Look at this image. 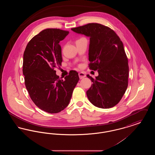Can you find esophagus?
Listing matches in <instances>:
<instances>
[{
    "instance_id": "obj_1",
    "label": "esophagus",
    "mask_w": 155,
    "mask_h": 155,
    "mask_svg": "<svg viewBox=\"0 0 155 155\" xmlns=\"http://www.w3.org/2000/svg\"><path fill=\"white\" fill-rule=\"evenodd\" d=\"M78 75H79V77H80V79H82V78H84V77H86V75L84 74V73H78Z\"/></svg>"
}]
</instances>
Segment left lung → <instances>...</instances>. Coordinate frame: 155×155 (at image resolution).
Returning <instances> with one entry per match:
<instances>
[{
  "mask_svg": "<svg viewBox=\"0 0 155 155\" xmlns=\"http://www.w3.org/2000/svg\"><path fill=\"white\" fill-rule=\"evenodd\" d=\"M89 37V67L97 70L98 76L87 91L89 101L96 107L109 109L116 106L128 87L129 67L124 46L118 35L109 27L89 23L71 28Z\"/></svg>",
  "mask_w": 155,
  "mask_h": 155,
  "instance_id": "8db88e82",
  "label": "left lung"
}]
</instances>
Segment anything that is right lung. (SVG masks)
<instances>
[{"mask_svg":"<svg viewBox=\"0 0 155 155\" xmlns=\"http://www.w3.org/2000/svg\"><path fill=\"white\" fill-rule=\"evenodd\" d=\"M68 33L57 28L43 30L30 40L24 52L22 73L26 88L35 105L49 113L66 107L80 80L75 71L60 80L54 70L62 62L59 42Z\"/></svg>","mask_w":155,"mask_h":155,"instance_id":"1","label":"right lung"}]
</instances>
